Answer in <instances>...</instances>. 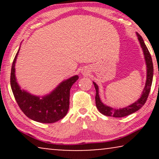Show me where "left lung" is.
<instances>
[{
  "label": "left lung",
  "instance_id": "obj_1",
  "mask_svg": "<svg viewBox=\"0 0 159 159\" xmlns=\"http://www.w3.org/2000/svg\"><path fill=\"white\" fill-rule=\"evenodd\" d=\"M137 36L139 41H140V45L142 47L143 51V53L145 56V63H146L147 66V79L146 82H145V86L144 90L143 91V94L141 97L139 98L138 101L134 102V103L131 104L129 106L119 108V109H114L109 106L104 105L102 103L101 99H100L99 94H98V87L95 82H93L95 90H96V95H95V104H96V107L100 112L102 114L106 115L108 116H114V117H123L128 116V115L132 114L137 111H138L140 108L143 107V106L145 103L147 101L148 97L150 90H151L152 82H153V61H152V58L151 54H150L148 49L145 45L144 41L142 37L137 32Z\"/></svg>",
  "mask_w": 159,
  "mask_h": 159
}]
</instances>
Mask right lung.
Returning <instances> with one entry per match:
<instances>
[{
    "label": "right lung",
    "mask_w": 159,
    "mask_h": 159,
    "mask_svg": "<svg viewBox=\"0 0 159 159\" xmlns=\"http://www.w3.org/2000/svg\"><path fill=\"white\" fill-rule=\"evenodd\" d=\"M20 49V48H19ZM15 56L11 71V87L19 108L28 118L41 123L56 122L66 116L69 107L70 89L79 79L77 75L62 82L49 95L42 98L21 90L15 77Z\"/></svg>",
    "instance_id": "1"
}]
</instances>
